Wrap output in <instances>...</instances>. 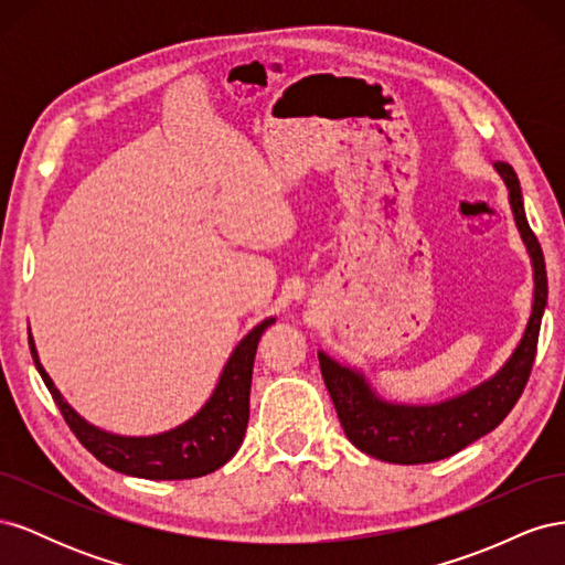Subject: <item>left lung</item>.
<instances>
[{
	"label": "left lung",
	"instance_id": "8db88e82",
	"mask_svg": "<svg viewBox=\"0 0 565 565\" xmlns=\"http://www.w3.org/2000/svg\"><path fill=\"white\" fill-rule=\"evenodd\" d=\"M494 167L509 188L511 212H514L535 270V301L525 334L514 355L492 380L465 396L419 407L380 401L361 374L341 367L324 353H318L322 380L330 391L344 434L358 450L370 457L391 461V465H426V461L446 459L500 426L527 384L546 306V268L537 237L527 226L516 172L509 162H494Z\"/></svg>",
	"mask_w": 565,
	"mask_h": 565
}]
</instances>
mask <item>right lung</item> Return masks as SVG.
Returning <instances> with one entry per match:
<instances>
[{"label": "right lung", "instance_id": "add662e5", "mask_svg": "<svg viewBox=\"0 0 565 565\" xmlns=\"http://www.w3.org/2000/svg\"><path fill=\"white\" fill-rule=\"evenodd\" d=\"M273 322H276L273 318L259 322L235 347L224 372H221L212 398L204 403L193 419H188L167 434L146 438L113 436L84 422L63 401L58 388L44 372L32 339L30 353L65 424L71 426L77 440L100 465L127 476L150 478V481H181V478H200L216 471L241 448L249 422V386L256 344H259L264 330Z\"/></svg>", "mask_w": 565, "mask_h": 565}]
</instances>
